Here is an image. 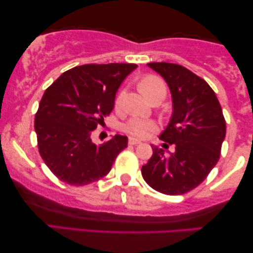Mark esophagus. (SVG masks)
Returning a JSON list of instances; mask_svg holds the SVG:
<instances>
[{"label": "esophagus", "mask_w": 253, "mask_h": 253, "mask_svg": "<svg viewBox=\"0 0 253 253\" xmlns=\"http://www.w3.org/2000/svg\"><path fill=\"white\" fill-rule=\"evenodd\" d=\"M140 143H141V141L136 139V138H129V145H138Z\"/></svg>", "instance_id": "obj_1"}]
</instances>
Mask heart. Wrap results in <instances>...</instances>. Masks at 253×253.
<instances>
[{
    "label": "heart",
    "instance_id": "obj_1",
    "mask_svg": "<svg viewBox=\"0 0 253 253\" xmlns=\"http://www.w3.org/2000/svg\"><path fill=\"white\" fill-rule=\"evenodd\" d=\"M139 88L140 91L143 92V94L147 98L148 95L152 94V93L155 91H158V89L165 88V84L160 78L155 77V76H147V77H145L140 81ZM124 96H126V91H121L119 93V95L116 96L115 108L117 110L122 108ZM124 130L133 137L146 138L150 136L152 132L158 130V124L157 122H154L153 120L145 119V117L140 116H133L132 119H130L129 122L126 124Z\"/></svg>",
    "mask_w": 253,
    "mask_h": 253
}]
</instances>
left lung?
<instances>
[{"label":"left lung","mask_w":253,"mask_h":253,"mask_svg":"<svg viewBox=\"0 0 253 253\" xmlns=\"http://www.w3.org/2000/svg\"><path fill=\"white\" fill-rule=\"evenodd\" d=\"M147 65L170 89L172 114L160 139L174 144L175 152L166 157L162 148L152 146L153 154L141 167V175L159 192L184 195L197 188L219 161L226 121L215 93L203 78L175 63Z\"/></svg>","instance_id":"8db88e82"}]
</instances>
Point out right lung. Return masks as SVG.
<instances>
[{"label": "right lung", "instance_id": "right-lung-1", "mask_svg": "<svg viewBox=\"0 0 253 253\" xmlns=\"http://www.w3.org/2000/svg\"><path fill=\"white\" fill-rule=\"evenodd\" d=\"M137 64H85L62 74L46 91L34 120L39 153L60 179L86 185L106 176L127 137L116 134L102 145L91 134L114 109L120 85Z\"/></svg>", "mask_w": 253, "mask_h": 253}]
</instances>
